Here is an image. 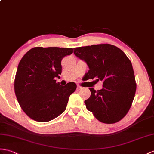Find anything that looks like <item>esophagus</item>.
<instances>
[{
    "instance_id": "obj_1",
    "label": "esophagus",
    "mask_w": 154,
    "mask_h": 154,
    "mask_svg": "<svg viewBox=\"0 0 154 154\" xmlns=\"http://www.w3.org/2000/svg\"><path fill=\"white\" fill-rule=\"evenodd\" d=\"M82 88H83V87H81V86H77V91H80V90H81V89Z\"/></svg>"
}]
</instances>
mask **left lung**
Instances as JSON below:
<instances>
[{"label": "left lung", "mask_w": 154, "mask_h": 154, "mask_svg": "<svg viewBox=\"0 0 154 154\" xmlns=\"http://www.w3.org/2000/svg\"><path fill=\"white\" fill-rule=\"evenodd\" d=\"M74 54L89 67L87 80L103 81V88H89L90 98L85 103L99 121L115 123L126 116L134 98L137 83L133 66L120 48L109 44L74 48ZM94 81V82H96Z\"/></svg>", "instance_id": "obj_1"}]
</instances>
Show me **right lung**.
Here are the masks:
<instances>
[{"instance_id": "add662e5", "label": "right lung", "mask_w": 154, "mask_h": 154, "mask_svg": "<svg viewBox=\"0 0 154 154\" xmlns=\"http://www.w3.org/2000/svg\"><path fill=\"white\" fill-rule=\"evenodd\" d=\"M73 48L34 47L19 63L14 91L20 106L31 119L47 122L63 113L69 96L75 91V83L62 86L55 77L62 73V60Z\"/></svg>"}]
</instances>
